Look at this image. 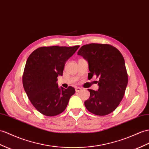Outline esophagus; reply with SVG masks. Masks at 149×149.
I'll return each instance as SVG.
<instances>
[{
	"label": "esophagus",
	"instance_id": "1",
	"mask_svg": "<svg viewBox=\"0 0 149 149\" xmlns=\"http://www.w3.org/2000/svg\"><path fill=\"white\" fill-rule=\"evenodd\" d=\"M82 89L81 88V87H76V88H75V91H76V92L79 93V92H80V91H81Z\"/></svg>",
	"mask_w": 149,
	"mask_h": 149
}]
</instances>
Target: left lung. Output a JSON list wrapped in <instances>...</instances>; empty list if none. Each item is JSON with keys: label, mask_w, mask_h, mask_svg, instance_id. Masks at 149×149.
I'll list each match as a JSON object with an SVG mask.
<instances>
[{"label": "left lung", "mask_w": 149, "mask_h": 149, "mask_svg": "<svg viewBox=\"0 0 149 149\" xmlns=\"http://www.w3.org/2000/svg\"><path fill=\"white\" fill-rule=\"evenodd\" d=\"M78 55L89 64L88 78H99L97 91L88 89L90 97L84 102L89 111L104 116L116 109L123 99L128 84V75L123 55L108 44L91 43L80 48Z\"/></svg>", "instance_id": "1"}]
</instances>
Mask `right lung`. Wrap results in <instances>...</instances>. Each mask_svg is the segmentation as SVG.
I'll use <instances>...</instances> for the list:
<instances>
[{"mask_svg":"<svg viewBox=\"0 0 149 149\" xmlns=\"http://www.w3.org/2000/svg\"><path fill=\"white\" fill-rule=\"evenodd\" d=\"M79 47H40L26 61L22 76L24 91L34 107L45 116L62 113L75 92L72 86L67 89L58 87L56 81L58 76L63 75L66 62Z\"/></svg>","mask_w":149,"mask_h":149,"instance_id":"obj_1","label":"right lung"}]
</instances>
